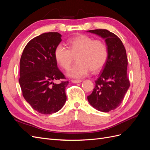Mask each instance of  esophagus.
<instances>
[{
  "mask_svg": "<svg viewBox=\"0 0 150 150\" xmlns=\"http://www.w3.org/2000/svg\"><path fill=\"white\" fill-rule=\"evenodd\" d=\"M71 82L73 83H80L82 82V81H81V80H76V79H72Z\"/></svg>",
  "mask_w": 150,
  "mask_h": 150,
  "instance_id": "1",
  "label": "esophagus"
}]
</instances>
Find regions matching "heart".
<instances>
[{"instance_id":"1","label":"heart","mask_w":150,"mask_h":150,"mask_svg":"<svg viewBox=\"0 0 150 150\" xmlns=\"http://www.w3.org/2000/svg\"><path fill=\"white\" fill-rule=\"evenodd\" d=\"M68 49L59 44L54 50V57L57 64L67 69L76 57V63L67 71V75L73 78L87 76L90 71L96 72L105 65L108 57V49L103 40L87 35H80L67 42Z\"/></svg>"}]
</instances>
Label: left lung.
<instances>
[{
    "label": "left lung",
    "instance_id": "left-lung-1",
    "mask_svg": "<svg viewBox=\"0 0 150 150\" xmlns=\"http://www.w3.org/2000/svg\"><path fill=\"white\" fill-rule=\"evenodd\" d=\"M88 32L105 39L108 49L107 61L103 71L95 81V88L88 96V100L97 110L109 112L120 105L129 88L126 49L121 39L106 29L89 30Z\"/></svg>",
    "mask_w": 150,
    "mask_h": 150
}]
</instances>
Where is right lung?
I'll return each mask as SVG.
<instances>
[{"label":"right lung","instance_id":"add662e5","mask_svg":"<svg viewBox=\"0 0 150 150\" xmlns=\"http://www.w3.org/2000/svg\"><path fill=\"white\" fill-rule=\"evenodd\" d=\"M58 33H47L34 38L26 45L20 60L19 82L22 95L34 110L44 115L59 111L66 101L68 81L58 69L54 50L61 42Z\"/></svg>","mask_w":150,"mask_h":150}]
</instances>
